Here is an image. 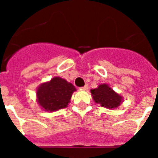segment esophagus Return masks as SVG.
<instances>
[{
    "label": "esophagus",
    "instance_id": "34e87169",
    "mask_svg": "<svg viewBox=\"0 0 158 158\" xmlns=\"http://www.w3.org/2000/svg\"><path fill=\"white\" fill-rule=\"evenodd\" d=\"M81 90H88V89H89V87H88V85H85L84 87L81 88Z\"/></svg>",
    "mask_w": 158,
    "mask_h": 158
}]
</instances>
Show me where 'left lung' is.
<instances>
[{
  "mask_svg": "<svg viewBox=\"0 0 158 158\" xmlns=\"http://www.w3.org/2000/svg\"><path fill=\"white\" fill-rule=\"evenodd\" d=\"M91 93L95 103L108 109H115L123 103L122 96L107 84L99 85L96 89H91Z\"/></svg>",
  "mask_w": 158,
  "mask_h": 158,
  "instance_id": "obj_1",
  "label": "left lung"
}]
</instances>
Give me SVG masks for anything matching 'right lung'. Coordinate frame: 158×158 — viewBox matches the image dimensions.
<instances>
[{
  "label": "right lung",
  "instance_id": "right-lung-1",
  "mask_svg": "<svg viewBox=\"0 0 158 158\" xmlns=\"http://www.w3.org/2000/svg\"><path fill=\"white\" fill-rule=\"evenodd\" d=\"M77 89L72 84L59 77L42 83L36 90L37 102L46 111H55L65 108L70 102Z\"/></svg>",
  "mask_w": 158,
  "mask_h": 158
}]
</instances>
